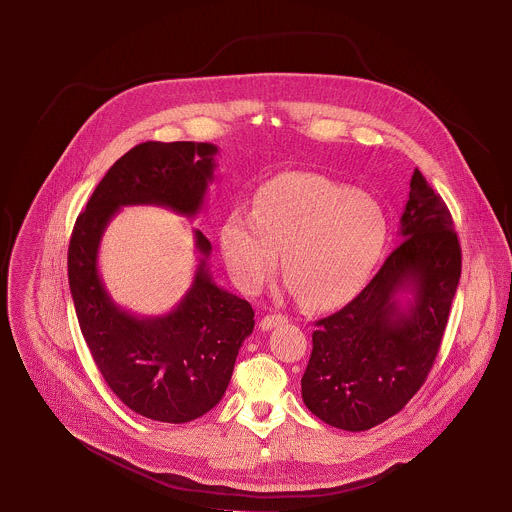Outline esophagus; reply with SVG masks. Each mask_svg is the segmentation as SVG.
Segmentation results:
<instances>
[{"instance_id": "obj_1", "label": "esophagus", "mask_w": 512, "mask_h": 512, "mask_svg": "<svg viewBox=\"0 0 512 512\" xmlns=\"http://www.w3.org/2000/svg\"><path fill=\"white\" fill-rule=\"evenodd\" d=\"M286 321H288V317H286V315L274 313V315H266V317H262L260 327H262V331H270V329H274L276 325H284Z\"/></svg>"}]
</instances>
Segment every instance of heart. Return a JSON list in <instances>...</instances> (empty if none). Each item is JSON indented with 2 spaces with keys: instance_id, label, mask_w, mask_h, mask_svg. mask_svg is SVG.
<instances>
[{
  "instance_id": "1",
  "label": "heart",
  "mask_w": 512,
  "mask_h": 512,
  "mask_svg": "<svg viewBox=\"0 0 512 512\" xmlns=\"http://www.w3.org/2000/svg\"><path fill=\"white\" fill-rule=\"evenodd\" d=\"M382 207L327 177L284 173L260 187L252 215L232 211L220 226V248L234 282L256 292L276 268L297 297L333 307L365 286L384 250Z\"/></svg>"
}]
</instances>
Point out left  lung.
Segmentation results:
<instances>
[{"mask_svg": "<svg viewBox=\"0 0 512 512\" xmlns=\"http://www.w3.org/2000/svg\"><path fill=\"white\" fill-rule=\"evenodd\" d=\"M400 246L363 292L317 321L303 404L325 424L365 432L398 414L438 357L461 276V248L438 193L416 169Z\"/></svg>", "mask_w": 512, "mask_h": 512, "instance_id": "obj_1", "label": "left lung"}]
</instances>
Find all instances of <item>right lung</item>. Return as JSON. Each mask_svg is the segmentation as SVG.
I'll return each mask as SVG.
<instances>
[{
    "label": "right lung",
    "mask_w": 512,
    "mask_h": 512,
    "mask_svg": "<svg viewBox=\"0 0 512 512\" xmlns=\"http://www.w3.org/2000/svg\"><path fill=\"white\" fill-rule=\"evenodd\" d=\"M215 144L146 142L124 153L74 222L69 286L82 337L112 392L136 414L185 424L213 410L226 392L244 339L254 329L246 299L211 276L213 246L195 232L199 264L193 284L165 315L120 307L98 272L106 226L120 209L153 205L187 219L205 207L217 169Z\"/></svg>",
    "instance_id": "1"
}]
</instances>
